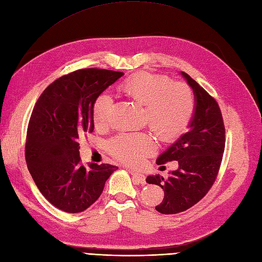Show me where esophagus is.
Instances as JSON below:
<instances>
[{
    "label": "esophagus",
    "mask_w": 262,
    "mask_h": 262,
    "mask_svg": "<svg viewBox=\"0 0 262 262\" xmlns=\"http://www.w3.org/2000/svg\"><path fill=\"white\" fill-rule=\"evenodd\" d=\"M129 172L134 176V179L137 180L140 184H146V176L145 175L141 174V173H138L136 171H134V170H129Z\"/></svg>",
    "instance_id": "obj_1"
}]
</instances>
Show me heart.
<instances>
[{
  "instance_id": "heart-1",
  "label": "heart",
  "mask_w": 262,
  "mask_h": 262,
  "mask_svg": "<svg viewBox=\"0 0 262 262\" xmlns=\"http://www.w3.org/2000/svg\"><path fill=\"white\" fill-rule=\"evenodd\" d=\"M126 94L146 104V119L163 137H173L187 127L195 110V99L188 86L171 82L163 76L140 74L124 82ZM114 97L100 94L92 106L97 126H104L111 116ZM157 149L156 140L147 133H123L108 142V150L122 161L139 164Z\"/></svg>"
}]
</instances>
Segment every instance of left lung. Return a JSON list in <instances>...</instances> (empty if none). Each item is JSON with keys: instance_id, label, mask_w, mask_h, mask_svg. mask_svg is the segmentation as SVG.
Segmentation results:
<instances>
[{"instance_id": "1", "label": "left lung", "mask_w": 262, "mask_h": 262, "mask_svg": "<svg viewBox=\"0 0 262 262\" xmlns=\"http://www.w3.org/2000/svg\"><path fill=\"white\" fill-rule=\"evenodd\" d=\"M180 74L192 89L195 110L188 132L157 159V164L177 161L179 167L166 177L156 174L146 179L164 190L162 202L156 207L163 214L183 212L205 197L215 181L225 146V128L216 101L189 75Z\"/></svg>"}]
</instances>
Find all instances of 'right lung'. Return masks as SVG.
I'll use <instances>...</instances> for the list:
<instances>
[{
  "instance_id": "add662e5",
  "label": "right lung",
  "mask_w": 262,
  "mask_h": 262,
  "mask_svg": "<svg viewBox=\"0 0 262 262\" xmlns=\"http://www.w3.org/2000/svg\"><path fill=\"white\" fill-rule=\"evenodd\" d=\"M124 73L86 69L62 76L38 99L27 130L26 162L40 192L67 213L85 211L100 197L117 166L80 163L79 138L94 132V106Z\"/></svg>"
}]
</instances>
